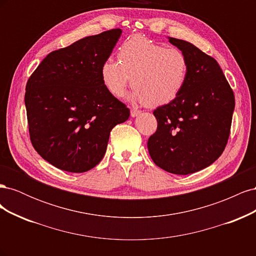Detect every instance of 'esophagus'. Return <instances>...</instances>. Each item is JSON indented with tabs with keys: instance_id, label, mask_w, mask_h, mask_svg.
Wrapping results in <instances>:
<instances>
[{
	"instance_id": "esophagus-1",
	"label": "esophagus",
	"mask_w": 256,
	"mask_h": 256,
	"mask_svg": "<svg viewBox=\"0 0 256 256\" xmlns=\"http://www.w3.org/2000/svg\"><path fill=\"white\" fill-rule=\"evenodd\" d=\"M138 114H141V111H140V110H138V109H131L130 115L132 116V118H136V116H138Z\"/></svg>"
}]
</instances>
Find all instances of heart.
Wrapping results in <instances>:
<instances>
[{"mask_svg":"<svg viewBox=\"0 0 256 256\" xmlns=\"http://www.w3.org/2000/svg\"><path fill=\"white\" fill-rule=\"evenodd\" d=\"M118 62L106 60L100 76L110 94L120 97L131 80L130 98L148 106L168 104L180 94L187 81L189 62L177 48L134 36L118 49Z\"/></svg>","mask_w":256,"mask_h":256,"instance_id":"heart-1","label":"heart"}]
</instances>
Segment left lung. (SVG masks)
Listing matches in <instances>:
<instances>
[{
  "instance_id": "obj_1",
  "label": "left lung",
  "mask_w": 256,
  "mask_h": 256,
  "mask_svg": "<svg viewBox=\"0 0 256 256\" xmlns=\"http://www.w3.org/2000/svg\"><path fill=\"white\" fill-rule=\"evenodd\" d=\"M168 42L187 56L188 76L177 98L154 111L158 126L147 147L154 164L188 175L214 164L226 148L235 96L214 58L188 42Z\"/></svg>"
}]
</instances>
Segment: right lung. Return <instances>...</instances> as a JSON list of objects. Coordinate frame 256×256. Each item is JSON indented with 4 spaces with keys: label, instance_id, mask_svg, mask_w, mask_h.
<instances>
[{
    "label": "right lung",
    "instance_id": "add662e5",
    "mask_svg": "<svg viewBox=\"0 0 256 256\" xmlns=\"http://www.w3.org/2000/svg\"><path fill=\"white\" fill-rule=\"evenodd\" d=\"M122 34L113 28L52 51L26 88L30 138L56 168L88 172L102 160L111 130L130 110L106 88L100 68Z\"/></svg>",
    "mask_w": 256,
    "mask_h": 256
}]
</instances>
